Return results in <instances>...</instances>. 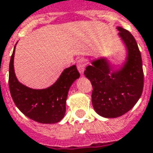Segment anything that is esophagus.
<instances>
[{"label":"esophagus","mask_w":153,"mask_h":153,"mask_svg":"<svg viewBox=\"0 0 153 153\" xmlns=\"http://www.w3.org/2000/svg\"><path fill=\"white\" fill-rule=\"evenodd\" d=\"M85 66H86V63H85L84 60H78V62H77V68H78V70L79 71V73L81 74H83V72H84V70H85Z\"/></svg>","instance_id":"esophagus-1"}]
</instances>
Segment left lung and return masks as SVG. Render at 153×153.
Returning <instances> with one entry per match:
<instances>
[{"label": "left lung", "instance_id": "1", "mask_svg": "<svg viewBox=\"0 0 153 153\" xmlns=\"http://www.w3.org/2000/svg\"><path fill=\"white\" fill-rule=\"evenodd\" d=\"M126 49L121 65L115 69L106 56L92 60L86 67L85 76L93 90L92 103L97 114L105 118H116L131 110L143 88V71L141 53L134 36L121 27H116Z\"/></svg>", "mask_w": 153, "mask_h": 153}]
</instances>
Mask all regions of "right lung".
I'll use <instances>...</instances> for the list:
<instances>
[{
	"mask_svg": "<svg viewBox=\"0 0 153 153\" xmlns=\"http://www.w3.org/2000/svg\"><path fill=\"white\" fill-rule=\"evenodd\" d=\"M15 46L9 70V87L15 106L27 117L41 124L60 122L65 114L70 88L80 76L76 65H74L65 69L58 79L47 88H31L20 83L15 75L14 68Z\"/></svg>",
	"mask_w": 153,
	"mask_h": 153,
	"instance_id": "1",
	"label": "right lung"
}]
</instances>
